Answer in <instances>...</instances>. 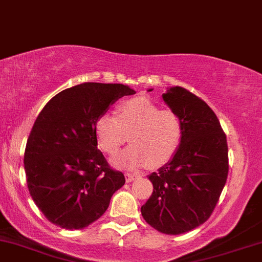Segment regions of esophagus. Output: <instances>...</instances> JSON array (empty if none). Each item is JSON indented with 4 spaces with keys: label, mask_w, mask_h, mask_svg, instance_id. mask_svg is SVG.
Returning a JSON list of instances; mask_svg holds the SVG:
<instances>
[{
    "label": "esophagus",
    "mask_w": 262,
    "mask_h": 262,
    "mask_svg": "<svg viewBox=\"0 0 262 262\" xmlns=\"http://www.w3.org/2000/svg\"><path fill=\"white\" fill-rule=\"evenodd\" d=\"M137 177H138V173H133V172H127V173H125V179H127L128 182L134 181V180L137 179Z\"/></svg>",
    "instance_id": "esophagus-1"
}]
</instances>
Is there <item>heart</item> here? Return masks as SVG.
Wrapping results in <instances>:
<instances>
[{"instance_id": "obj_1", "label": "heart", "mask_w": 262, "mask_h": 262, "mask_svg": "<svg viewBox=\"0 0 262 262\" xmlns=\"http://www.w3.org/2000/svg\"><path fill=\"white\" fill-rule=\"evenodd\" d=\"M95 135L102 151L113 156L128 140L132 145L114 158L117 166L160 167L175 158L183 138V123L175 111L161 110L148 98H130L118 104L116 117L101 114Z\"/></svg>"}]
</instances>
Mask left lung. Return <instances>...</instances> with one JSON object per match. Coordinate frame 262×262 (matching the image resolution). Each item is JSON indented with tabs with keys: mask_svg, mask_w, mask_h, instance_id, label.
<instances>
[{
	"mask_svg": "<svg viewBox=\"0 0 262 262\" xmlns=\"http://www.w3.org/2000/svg\"><path fill=\"white\" fill-rule=\"evenodd\" d=\"M162 98L181 117L183 138L175 158L149 175L154 191L141 215L160 233L179 235L203 224L217 206L229 171L227 135L212 108L188 90L170 87Z\"/></svg>",
	"mask_w": 262,
	"mask_h": 262,
	"instance_id": "8db88e82",
	"label": "left lung"
}]
</instances>
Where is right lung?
Wrapping results in <instances>:
<instances>
[{"label":"right lung","instance_id":"add662e5","mask_svg":"<svg viewBox=\"0 0 262 262\" xmlns=\"http://www.w3.org/2000/svg\"><path fill=\"white\" fill-rule=\"evenodd\" d=\"M134 93L121 83L83 82L59 92L39 113L27 140L25 170L33 201L53 224L89 227L125 183L97 149L95 122L114 101Z\"/></svg>","mask_w":262,"mask_h":262}]
</instances>
